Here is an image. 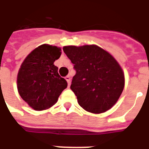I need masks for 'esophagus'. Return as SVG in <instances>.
Returning a JSON list of instances; mask_svg holds the SVG:
<instances>
[{"label":"esophagus","instance_id":"1","mask_svg":"<svg viewBox=\"0 0 149 149\" xmlns=\"http://www.w3.org/2000/svg\"><path fill=\"white\" fill-rule=\"evenodd\" d=\"M65 80L66 81H67V83H68V85H70V82H71V78H70V77H69V76H67L65 77Z\"/></svg>","mask_w":149,"mask_h":149}]
</instances>
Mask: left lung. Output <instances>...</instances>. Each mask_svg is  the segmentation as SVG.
<instances>
[{
  "label": "left lung",
  "mask_w": 149,
  "mask_h": 149,
  "mask_svg": "<svg viewBox=\"0 0 149 149\" xmlns=\"http://www.w3.org/2000/svg\"><path fill=\"white\" fill-rule=\"evenodd\" d=\"M63 50L76 70L70 88L79 105L94 114L111 108L125 85L123 72L116 60L95 45L68 46Z\"/></svg>",
  "instance_id": "1"
}]
</instances>
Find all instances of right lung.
Here are the masks:
<instances>
[{"instance_id": "obj_1", "label": "right lung", "mask_w": 149, "mask_h": 149, "mask_svg": "<svg viewBox=\"0 0 149 149\" xmlns=\"http://www.w3.org/2000/svg\"><path fill=\"white\" fill-rule=\"evenodd\" d=\"M61 49L42 45L27 55L17 76V88L23 100L35 111L54 105L67 82L58 74L54 61L61 56Z\"/></svg>"}]
</instances>
